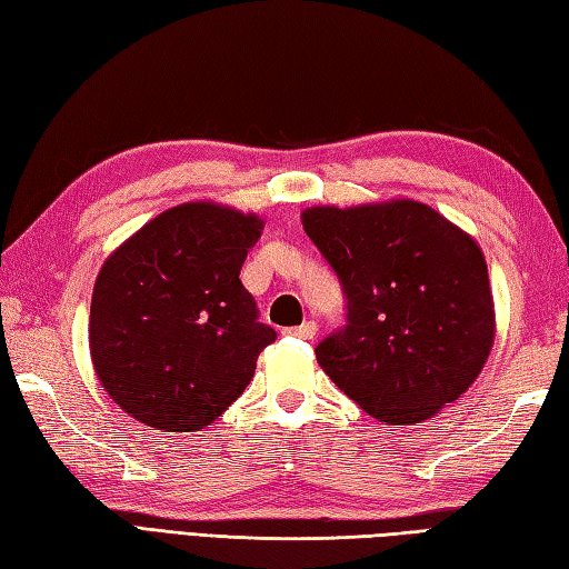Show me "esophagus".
<instances>
[{"mask_svg":"<svg viewBox=\"0 0 569 569\" xmlns=\"http://www.w3.org/2000/svg\"><path fill=\"white\" fill-rule=\"evenodd\" d=\"M286 332L293 335V337H300V340H312V337H316V332H318V325L312 320H306V322H300L298 328H288Z\"/></svg>","mask_w":569,"mask_h":569,"instance_id":"esophagus-1","label":"esophagus"}]
</instances>
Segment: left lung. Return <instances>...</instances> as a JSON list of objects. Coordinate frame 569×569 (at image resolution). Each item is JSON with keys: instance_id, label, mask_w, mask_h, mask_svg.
<instances>
[{"instance_id": "left-lung-1", "label": "left lung", "mask_w": 569, "mask_h": 569, "mask_svg": "<svg viewBox=\"0 0 569 569\" xmlns=\"http://www.w3.org/2000/svg\"><path fill=\"white\" fill-rule=\"evenodd\" d=\"M300 222L347 296V328L316 349L322 371L386 426H413L457 401L497 335L477 239L410 198L316 204Z\"/></svg>"}]
</instances>
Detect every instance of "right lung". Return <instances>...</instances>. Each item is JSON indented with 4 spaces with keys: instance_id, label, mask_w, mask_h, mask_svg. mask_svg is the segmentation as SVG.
<instances>
[{
    "instance_id": "obj_1",
    "label": "right lung",
    "mask_w": 569,
    "mask_h": 569,
    "mask_svg": "<svg viewBox=\"0 0 569 569\" xmlns=\"http://www.w3.org/2000/svg\"><path fill=\"white\" fill-rule=\"evenodd\" d=\"M263 220L212 200L156 214L98 273L90 357L102 389L143 426L190 432L232 406L276 340L239 281Z\"/></svg>"
}]
</instances>
